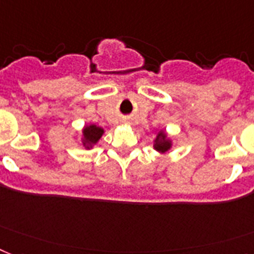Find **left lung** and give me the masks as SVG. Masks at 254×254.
<instances>
[{
  "mask_svg": "<svg viewBox=\"0 0 254 254\" xmlns=\"http://www.w3.org/2000/svg\"><path fill=\"white\" fill-rule=\"evenodd\" d=\"M173 147V139L168 135L164 129L156 131V137L153 139V150L160 153H165Z\"/></svg>",
  "mask_w": 254,
  "mask_h": 254,
  "instance_id": "1",
  "label": "left lung"
}]
</instances>
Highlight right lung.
I'll use <instances>...</instances> for the list:
<instances>
[{
    "label": "right lung",
    "mask_w": 254,
    "mask_h": 254,
    "mask_svg": "<svg viewBox=\"0 0 254 254\" xmlns=\"http://www.w3.org/2000/svg\"><path fill=\"white\" fill-rule=\"evenodd\" d=\"M103 134V127H97L95 124H86L82 127V131H81V142H82L86 150H91L99 142Z\"/></svg>",
    "instance_id": "obj_1"
}]
</instances>
